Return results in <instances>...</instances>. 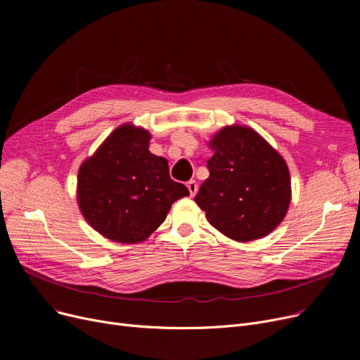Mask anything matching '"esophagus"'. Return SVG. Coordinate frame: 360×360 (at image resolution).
<instances>
[{
	"label": "esophagus",
	"instance_id": "34e87169",
	"mask_svg": "<svg viewBox=\"0 0 360 360\" xmlns=\"http://www.w3.org/2000/svg\"><path fill=\"white\" fill-rule=\"evenodd\" d=\"M186 186H188V190H190L191 197H194V195L197 194V191H198V184H197V181H194V179L188 181V182H186Z\"/></svg>",
	"mask_w": 360,
	"mask_h": 360
}]
</instances>
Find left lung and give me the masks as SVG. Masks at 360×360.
Returning <instances> with one entry per match:
<instances>
[{
	"mask_svg": "<svg viewBox=\"0 0 360 360\" xmlns=\"http://www.w3.org/2000/svg\"><path fill=\"white\" fill-rule=\"evenodd\" d=\"M209 146L213 150L207 162L210 176L194 198L207 220L238 242L273 232L292 198L285 159L250 127H224Z\"/></svg>",
	"mask_w": 360,
	"mask_h": 360,
	"instance_id": "8db88e82",
	"label": "left lung"
}]
</instances>
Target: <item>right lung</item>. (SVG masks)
Segmentation results:
<instances>
[{
    "instance_id": "right-lung-1",
    "label": "right lung",
    "mask_w": 360,
    "mask_h": 360,
    "mask_svg": "<svg viewBox=\"0 0 360 360\" xmlns=\"http://www.w3.org/2000/svg\"><path fill=\"white\" fill-rule=\"evenodd\" d=\"M148 141V131L124 124L80 166V212L94 231L110 240L147 239L165 221L172 204L190 195L184 184L170 179L167 160L150 153Z\"/></svg>"
}]
</instances>
